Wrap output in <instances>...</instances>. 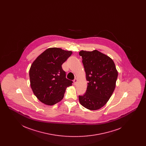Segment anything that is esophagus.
Wrapping results in <instances>:
<instances>
[{
  "mask_svg": "<svg viewBox=\"0 0 146 146\" xmlns=\"http://www.w3.org/2000/svg\"><path fill=\"white\" fill-rule=\"evenodd\" d=\"M73 82H74V84L76 85V83H77V82H78V79H75L73 80Z\"/></svg>",
  "mask_w": 146,
  "mask_h": 146,
  "instance_id": "34e87169",
  "label": "esophagus"
}]
</instances>
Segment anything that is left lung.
<instances>
[{
    "mask_svg": "<svg viewBox=\"0 0 146 146\" xmlns=\"http://www.w3.org/2000/svg\"><path fill=\"white\" fill-rule=\"evenodd\" d=\"M79 54L88 81L85 94L79 96V102L89 110H99L107 104L114 92L118 71L111 58L97 50H82Z\"/></svg>",
    "mask_w": 146,
    "mask_h": 146,
    "instance_id": "1",
    "label": "left lung"
}]
</instances>
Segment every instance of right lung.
I'll use <instances>...</instances> for the list:
<instances>
[{"label": "right lung", "instance_id": "add662e5", "mask_svg": "<svg viewBox=\"0 0 146 146\" xmlns=\"http://www.w3.org/2000/svg\"><path fill=\"white\" fill-rule=\"evenodd\" d=\"M72 51L50 48L37 57L29 69L31 87L42 103L52 106L60 102L73 82L66 78L62 64Z\"/></svg>", "mask_w": 146, "mask_h": 146}]
</instances>
